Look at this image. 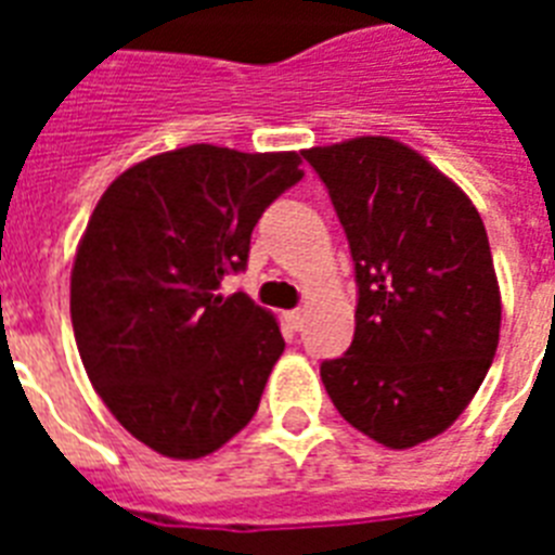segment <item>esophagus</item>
Here are the masks:
<instances>
[{
  "mask_svg": "<svg viewBox=\"0 0 555 555\" xmlns=\"http://www.w3.org/2000/svg\"><path fill=\"white\" fill-rule=\"evenodd\" d=\"M285 322L287 325H291V328L294 331H299L305 325V311H299V308H296V311H287L285 313Z\"/></svg>",
  "mask_w": 555,
  "mask_h": 555,
  "instance_id": "34e87169",
  "label": "esophagus"
}]
</instances>
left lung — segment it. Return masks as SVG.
<instances>
[{
	"label": "left lung",
	"mask_w": 555,
	"mask_h": 555,
	"mask_svg": "<svg viewBox=\"0 0 555 555\" xmlns=\"http://www.w3.org/2000/svg\"><path fill=\"white\" fill-rule=\"evenodd\" d=\"M328 186L357 273L354 339L320 369L354 429L388 449L447 431L501 331L490 238L466 192L391 138L302 152Z\"/></svg>",
	"instance_id": "8db88e82"
}]
</instances>
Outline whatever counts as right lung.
I'll return each mask as SVG.
<instances>
[{
	"label": "right lung",
	"mask_w": 555,
	"mask_h": 555,
	"mask_svg": "<svg viewBox=\"0 0 555 555\" xmlns=\"http://www.w3.org/2000/svg\"><path fill=\"white\" fill-rule=\"evenodd\" d=\"M299 164L192 143L126 169L91 212L72 268L77 351L108 412L160 455H209L259 409L285 339L221 282L247 268L253 227Z\"/></svg>",
	"instance_id": "obj_1"
}]
</instances>
